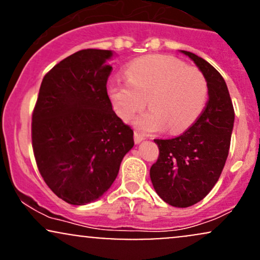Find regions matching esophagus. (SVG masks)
Masks as SVG:
<instances>
[{
  "label": "esophagus",
  "mask_w": 260,
  "mask_h": 260,
  "mask_svg": "<svg viewBox=\"0 0 260 260\" xmlns=\"http://www.w3.org/2000/svg\"><path fill=\"white\" fill-rule=\"evenodd\" d=\"M144 139H145L144 136H142V134L134 132V142H136V144H139V143L143 142Z\"/></svg>",
  "instance_id": "34e87169"
}]
</instances>
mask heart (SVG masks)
<instances>
[{"label": "heart", "instance_id": "heart-1", "mask_svg": "<svg viewBox=\"0 0 260 260\" xmlns=\"http://www.w3.org/2000/svg\"><path fill=\"white\" fill-rule=\"evenodd\" d=\"M127 82L109 85L113 110L129 121L147 105L150 111L139 116L134 126L142 133L186 131L201 115L207 99V83L197 68L186 67L172 56L151 55L131 62Z\"/></svg>", "mask_w": 260, "mask_h": 260}]
</instances>
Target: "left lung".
I'll use <instances>...</instances> for the list:
<instances>
[{"mask_svg": "<svg viewBox=\"0 0 260 260\" xmlns=\"http://www.w3.org/2000/svg\"><path fill=\"white\" fill-rule=\"evenodd\" d=\"M204 76L209 100L189 129L172 139H155L160 154L150 168L155 192L168 204L187 208L213 189L229 155L235 111L225 80L209 62L183 51Z\"/></svg>", "mask_w": 260, "mask_h": 260, "instance_id": "8db88e82", "label": "left lung"}]
</instances>
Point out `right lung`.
Listing matches in <instances>:
<instances>
[{
	"label": "right lung",
	"mask_w": 260,
	"mask_h": 260,
	"mask_svg": "<svg viewBox=\"0 0 260 260\" xmlns=\"http://www.w3.org/2000/svg\"><path fill=\"white\" fill-rule=\"evenodd\" d=\"M111 50L68 56L44 77L32 112L31 140L44 181L68 204L103 197L133 148V131L112 110L106 83Z\"/></svg>",
	"instance_id": "obj_1"
}]
</instances>
